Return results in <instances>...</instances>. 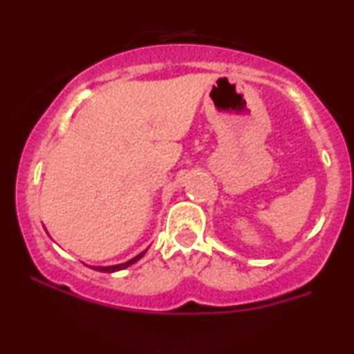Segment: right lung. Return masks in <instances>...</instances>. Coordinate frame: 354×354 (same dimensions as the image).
Returning <instances> with one entry per match:
<instances>
[{
    "label": "right lung",
    "instance_id": "add662e5",
    "mask_svg": "<svg viewBox=\"0 0 354 354\" xmlns=\"http://www.w3.org/2000/svg\"><path fill=\"white\" fill-rule=\"evenodd\" d=\"M146 253V251H143V253H140L138 256H135L133 259H129V261L123 263V265H115V266H93V270L96 271H103V273H113V271H120V270H124V268H128L129 265H133V263H136L138 259L141 258Z\"/></svg>",
    "mask_w": 354,
    "mask_h": 354
}]
</instances>
